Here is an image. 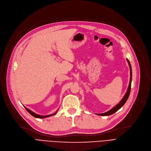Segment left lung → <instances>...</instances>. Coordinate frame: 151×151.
<instances>
[{
    "label": "left lung",
    "instance_id": "obj_1",
    "mask_svg": "<svg viewBox=\"0 0 151 151\" xmlns=\"http://www.w3.org/2000/svg\"><path fill=\"white\" fill-rule=\"evenodd\" d=\"M127 61L128 63V64L129 65V68H130V81H129V86H128V88H127V90L126 91V93H125L124 96H123V98H122V99L121 100V101H119V103L118 104H117L115 107H114L112 109H110V110H109V111L105 112V113H103V114H96V115H100V116H109V115H112L114 113H115L116 111H118V110L122 108L124 104H125V103L126 102V101L127 100L128 98H129V94H130V88H131V82H132V67H131V65H130V63L129 62V60L127 59Z\"/></svg>",
    "mask_w": 151,
    "mask_h": 151
}]
</instances>
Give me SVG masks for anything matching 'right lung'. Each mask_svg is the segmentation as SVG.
Listing matches in <instances>:
<instances>
[{
    "mask_svg": "<svg viewBox=\"0 0 151 151\" xmlns=\"http://www.w3.org/2000/svg\"><path fill=\"white\" fill-rule=\"evenodd\" d=\"M25 109H26V110H27V111L28 112V113H29V114H31L32 116H35V117H36V118H47V117H49V116H53V115H55L57 113L58 110H57L56 111V112H55V113H54V114H50V115H48L42 116V115H39V114H36V113L33 112V111H32L31 110L28 109V108H27V107H25Z\"/></svg>",
    "mask_w": 151,
    "mask_h": 151,
    "instance_id": "right-lung-1",
    "label": "right lung"
}]
</instances>
